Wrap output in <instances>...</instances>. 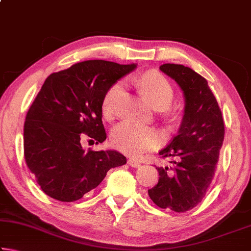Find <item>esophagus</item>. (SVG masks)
Listing matches in <instances>:
<instances>
[{"instance_id": "34e87169", "label": "esophagus", "mask_w": 251, "mask_h": 251, "mask_svg": "<svg viewBox=\"0 0 251 251\" xmlns=\"http://www.w3.org/2000/svg\"><path fill=\"white\" fill-rule=\"evenodd\" d=\"M127 164H128V166L134 167V168H137V167L141 166V163H139L138 160L134 159V158H129L128 161H127Z\"/></svg>"}]
</instances>
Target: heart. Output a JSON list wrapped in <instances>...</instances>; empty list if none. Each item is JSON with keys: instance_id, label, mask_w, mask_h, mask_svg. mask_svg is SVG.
<instances>
[{"instance_id": "1", "label": "heart", "mask_w": 251, "mask_h": 251, "mask_svg": "<svg viewBox=\"0 0 251 251\" xmlns=\"http://www.w3.org/2000/svg\"><path fill=\"white\" fill-rule=\"evenodd\" d=\"M138 85L154 108H166L172 104L173 87L163 75L158 73L145 74L139 78ZM123 87V83H116L104 96L101 109L106 117L113 116L115 113L116 103L122 94ZM110 139L118 151L130 156H137L144 151L154 150L160 143L159 135L155 129L130 122H122L114 127Z\"/></svg>"}]
</instances>
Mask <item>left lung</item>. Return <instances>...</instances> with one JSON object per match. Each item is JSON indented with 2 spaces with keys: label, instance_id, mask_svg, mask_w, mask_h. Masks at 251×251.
Segmentation results:
<instances>
[{
  "label": "left lung",
  "instance_id": "8db88e82",
  "mask_svg": "<svg viewBox=\"0 0 251 251\" xmlns=\"http://www.w3.org/2000/svg\"><path fill=\"white\" fill-rule=\"evenodd\" d=\"M159 70L173 78L184 95V116L176 136L159 151L174 160L156 167L157 185L148 196L163 209L185 212L205 197L215 175L225 126L217 100L207 80L189 67L163 64Z\"/></svg>",
  "mask_w": 251,
  "mask_h": 251
}]
</instances>
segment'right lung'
I'll use <instances>...</instances> for the list:
<instances>
[{"label":"right lung","mask_w":251,"mask_h":251,"mask_svg":"<svg viewBox=\"0 0 251 251\" xmlns=\"http://www.w3.org/2000/svg\"><path fill=\"white\" fill-rule=\"evenodd\" d=\"M137 64L92 59L50 74L24 123V156L41 189L59 201H75L96 188L110 168L126 164L114 150L85 151L84 134L103 143L101 104L110 87Z\"/></svg>","instance_id":"right-lung-1"}]
</instances>
